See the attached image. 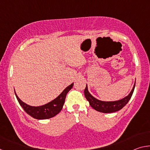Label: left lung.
Returning <instances> with one entry per match:
<instances>
[{
    "mask_svg": "<svg viewBox=\"0 0 150 150\" xmlns=\"http://www.w3.org/2000/svg\"><path fill=\"white\" fill-rule=\"evenodd\" d=\"M135 84L136 83H134L132 89L128 96H125L122 99L116 101H102L96 99L88 92L87 85L85 88L84 94L87 100L89 102V105L95 110L103 113L115 112L121 110L128 103L132 96L134 88H135Z\"/></svg>",
    "mask_w": 150,
    "mask_h": 150,
    "instance_id": "left-lung-1",
    "label": "left lung"
}]
</instances>
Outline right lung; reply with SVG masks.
<instances>
[{"label": "right lung", "instance_id": "obj_1", "mask_svg": "<svg viewBox=\"0 0 150 150\" xmlns=\"http://www.w3.org/2000/svg\"><path fill=\"white\" fill-rule=\"evenodd\" d=\"M73 86V83L66 87L63 91V92L54 100L45 104V105L40 106H32L27 105L20 99L15 91L14 93L20 106L23 108L24 111L27 114H28L30 116H31L34 118L38 119V120H44V119H48L54 117L58 113H59V112L62 110L63 105H64L66 95H67V93L71 89Z\"/></svg>", "mask_w": 150, "mask_h": 150}]
</instances>
